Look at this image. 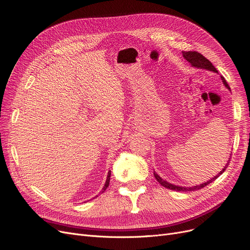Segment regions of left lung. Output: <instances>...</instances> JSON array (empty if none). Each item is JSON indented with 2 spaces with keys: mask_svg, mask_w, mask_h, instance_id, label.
<instances>
[{
  "mask_svg": "<svg viewBox=\"0 0 250 250\" xmlns=\"http://www.w3.org/2000/svg\"><path fill=\"white\" fill-rule=\"evenodd\" d=\"M182 53H183V57L185 58V59L192 65L193 67L202 68V69H206V70H209V71H213V72L218 73V70H216V68L213 66L212 63H211L208 59H206L203 55H201L200 53H198V52H196V51H183ZM221 79H222L224 84L227 86L228 89L230 90V86H229V84L227 83L226 80H225L223 77H222ZM230 91H231V90H230ZM230 159H231V156H230V158H229V161H228V164H227V165L224 167V168L219 172V175H216L215 177H213L212 179H210V180L208 181V182H205V183H203V184H200V185H198V186H193V187H181V186H176V185H172V184L167 182L166 180H162L155 171L153 172V175H154L155 179L157 180V182L160 184L161 186H164L165 188H167V189H169V190L182 191V192L195 191V190H199V189L204 188L205 186H208V184H210L211 182H213L215 179H218V178L222 175V173L226 170V168L228 167V166H229Z\"/></svg>",
  "mask_w": 250,
  "mask_h": 250,
  "instance_id": "obj_1",
  "label": "left lung"
}]
</instances>
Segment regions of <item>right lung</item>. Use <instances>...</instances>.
I'll use <instances>...</instances> for the list:
<instances>
[{
    "label": "right lung",
    "instance_id": "1",
    "mask_svg": "<svg viewBox=\"0 0 250 250\" xmlns=\"http://www.w3.org/2000/svg\"><path fill=\"white\" fill-rule=\"evenodd\" d=\"M110 176H111V170H109L108 171V175H107V179H106V183H105V185H104V187H103V189H102V193L107 189V187L109 186V181H110ZM97 197V196H96Z\"/></svg>",
    "mask_w": 250,
    "mask_h": 250
}]
</instances>
